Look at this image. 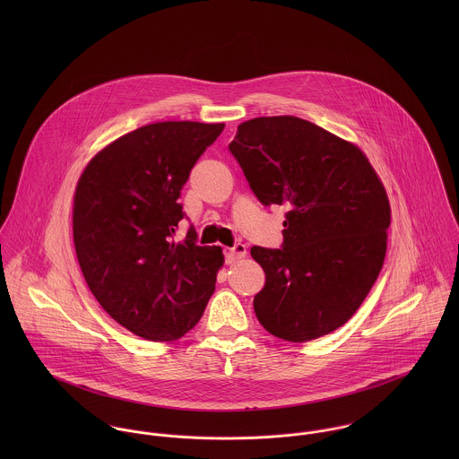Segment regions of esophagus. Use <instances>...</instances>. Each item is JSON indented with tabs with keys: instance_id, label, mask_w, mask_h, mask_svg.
Instances as JSON below:
<instances>
[{
	"instance_id": "34e87169",
	"label": "esophagus",
	"mask_w": 459,
	"mask_h": 459,
	"mask_svg": "<svg viewBox=\"0 0 459 459\" xmlns=\"http://www.w3.org/2000/svg\"><path fill=\"white\" fill-rule=\"evenodd\" d=\"M246 256H247V247H246L244 244H237L235 247L228 249V253H226V263H228V264H235V263L238 262V260H242V258H246Z\"/></svg>"
}]
</instances>
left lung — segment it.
Masks as SVG:
<instances>
[{"label":"left lung","instance_id":"obj_1","mask_svg":"<svg viewBox=\"0 0 459 459\" xmlns=\"http://www.w3.org/2000/svg\"><path fill=\"white\" fill-rule=\"evenodd\" d=\"M230 152L263 204L290 208L282 249H251L266 277L253 302L263 328L306 342L344 325L387 253L391 203L369 159L297 117L240 124Z\"/></svg>","mask_w":459,"mask_h":459}]
</instances>
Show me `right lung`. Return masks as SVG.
I'll return each instance as SVG.
<instances>
[{
    "mask_svg": "<svg viewBox=\"0 0 459 459\" xmlns=\"http://www.w3.org/2000/svg\"><path fill=\"white\" fill-rule=\"evenodd\" d=\"M224 124L157 122L104 146L81 173L72 208L77 262L104 311L132 333L168 342L196 325L224 255L196 246L178 197Z\"/></svg>",
    "mask_w": 459,
    "mask_h": 459,
    "instance_id": "1",
    "label": "right lung"
}]
</instances>
